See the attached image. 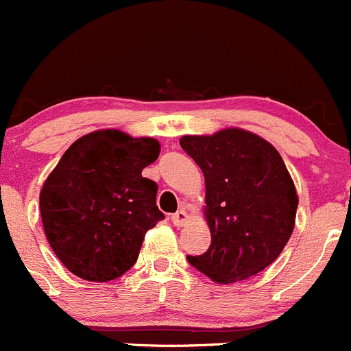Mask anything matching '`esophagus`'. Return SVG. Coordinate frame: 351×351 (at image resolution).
Here are the masks:
<instances>
[{
	"instance_id": "esophagus-1",
	"label": "esophagus",
	"mask_w": 351,
	"mask_h": 351,
	"mask_svg": "<svg viewBox=\"0 0 351 351\" xmlns=\"http://www.w3.org/2000/svg\"><path fill=\"white\" fill-rule=\"evenodd\" d=\"M186 221H189V215H186V212L183 210V208H180V210H176L175 214L171 215V222L176 226V228H182V226H185Z\"/></svg>"
}]
</instances>
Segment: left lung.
Segmentation results:
<instances>
[{
  "label": "left lung",
  "instance_id": "left-lung-1",
  "mask_svg": "<svg viewBox=\"0 0 351 351\" xmlns=\"http://www.w3.org/2000/svg\"><path fill=\"white\" fill-rule=\"evenodd\" d=\"M180 146L205 178L208 250L186 256L217 284L246 280L274 263L295 224L299 198L278 151L253 132L183 136Z\"/></svg>",
  "mask_w": 351,
  "mask_h": 351
}]
</instances>
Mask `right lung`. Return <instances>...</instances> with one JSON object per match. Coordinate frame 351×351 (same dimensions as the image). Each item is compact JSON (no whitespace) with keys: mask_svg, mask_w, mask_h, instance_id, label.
<instances>
[{"mask_svg":"<svg viewBox=\"0 0 351 351\" xmlns=\"http://www.w3.org/2000/svg\"><path fill=\"white\" fill-rule=\"evenodd\" d=\"M159 151L153 137L95 130L71 144L45 180V236L76 277L108 282L137 261L146 232L165 219L156 205L158 185L143 176Z\"/></svg>","mask_w":351,"mask_h":351,"instance_id":"obj_1","label":"right lung"}]
</instances>
